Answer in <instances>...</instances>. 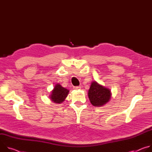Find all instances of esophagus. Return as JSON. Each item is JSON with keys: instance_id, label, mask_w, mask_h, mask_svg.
Segmentation results:
<instances>
[{"instance_id": "obj_1", "label": "esophagus", "mask_w": 152, "mask_h": 152, "mask_svg": "<svg viewBox=\"0 0 152 152\" xmlns=\"http://www.w3.org/2000/svg\"><path fill=\"white\" fill-rule=\"evenodd\" d=\"M74 88L75 90H79V89H80V86H74Z\"/></svg>"}]
</instances>
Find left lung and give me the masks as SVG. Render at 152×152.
<instances>
[{
    "label": "left lung",
    "instance_id": "1",
    "mask_svg": "<svg viewBox=\"0 0 152 152\" xmlns=\"http://www.w3.org/2000/svg\"><path fill=\"white\" fill-rule=\"evenodd\" d=\"M111 92L96 81H93L88 90V96L91 103L96 107L103 106L111 98Z\"/></svg>",
    "mask_w": 152,
    "mask_h": 152
}]
</instances>
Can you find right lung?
<instances>
[{"mask_svg":"<svg viewBox=\"0 0 152 152\" xmlns=\"http://www.w3.org/2000/svg\"><path fill=\"white\" fill-rule=\"evenodd\" d=\"M69 93V90L68 89L62 87L60 84L57 83L55 85L53 90L51 91L49 97L50 100L53 103L61 104L67 97Z\"/></svg>","mask_w":152,"mask_h":152,"instance_id":"add662e5","label":"right lung"}]
</instances>
